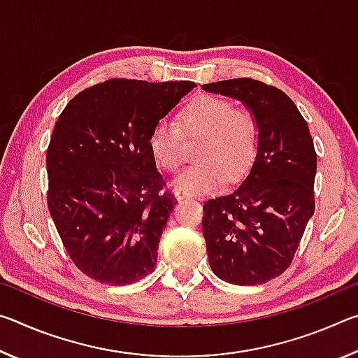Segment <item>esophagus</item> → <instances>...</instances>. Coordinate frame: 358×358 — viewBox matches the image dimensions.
Listing matches in <instances>:
<instances>
[{"label":"esophagus","mask_w":358,"mask_h":358,"mask_svg":"<svg viewBox=\"0 0 358 358\" xmlns=\"http://www.w3.org/2000/svg\"><path fill=\"white\" fill-rule=\"evenodd\" d=\"M175 196H177L178 201H185V199H192L191 194H187L185 191H177V192H175Z\"/></svg>","instance_id":"1"}]
</instances>
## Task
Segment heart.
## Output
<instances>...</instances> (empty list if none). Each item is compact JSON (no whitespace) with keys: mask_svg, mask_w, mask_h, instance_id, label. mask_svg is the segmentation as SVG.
<instances>
[{"mask_svg":"<svg viewBox=\"0 0 358 358\" xmlns=\"http://www.w3.org/2000/svg\"><path fill=\"white\" fill-rule=\"evenodd\" d=\"M178 125L159 120L153 126L148 148L153 159L167 172H178L185 164V138L199 137L196 164L175 181L187 194L213 191L226 177L235 181L256 159L260 124L251 108L234 107L226 98L201 94L178 113Z\"/></svg>","mask_w":358,"mask_h":358,"instance_id":"heart-1","label":"heart"}]
</instances>
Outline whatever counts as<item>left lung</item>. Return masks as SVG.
Masks as SVG:
<instances>
[{
	"mask_svg": "<svg viewBox=\"0 0 358 358\" xmlns=\"http://www.w3.org/2000/svg\"><path fill=\"white\" fill-rule=\"evenodd\" d=\"M256 113L260 143L250 173L232 191L203 202L208 264L221 280L256 286L292 264L314 213L317 155L305 118L289 96L254 78L203 85Z\"/></svg>",
	"mask_w": 358,
	"mask_h": 358,
	"instance_id": "obj_1",
	"label": "left lung"
}]
</instances>
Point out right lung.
Returning a JSON list of instances; mask_svg holds the SVG:
<instances>
[{"mask_svg":"<svg viewBox=\"0 0 358 358\" xmlns=\"http://www.w3.org/2000/svg\"><path fill=\"white\" fill-rule=\"evenodd\" d=\"M196 87L110 78L69 101L47 148V205L82 273L110 286L155 270L177 203L148 148L153 126Z\"/></svg>","mask_w":358,"mask_h":358,"instance_id":"1","label":"right lung"}]
</instances>
